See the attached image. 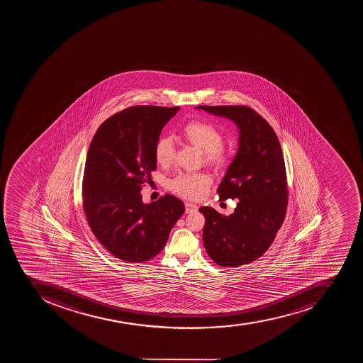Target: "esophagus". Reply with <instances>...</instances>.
Here are the masks:
<instances>
[{
	"label": "esophagus",
	"mask_w": 363,
	"mask_h": 363,
	"mask_svg": "<svg viewBox=\"0 0 363 363\" xmlns=\"http://www.w3.org/2000/svg\"><path fill=\"white\" fill-rule=\"evenodd\" d=\"M199 210V206L193 203L186 202L185 203V211L186 213H191V212H196Z\"/></svg>",
	"instance_id": "esophagus-1"
}]
</instances>
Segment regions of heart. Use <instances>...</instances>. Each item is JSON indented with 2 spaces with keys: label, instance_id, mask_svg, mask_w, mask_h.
<instances>
[{
  "label": "heart",
  "instance_id": "obj_1",
  "mask_svg": "<svg viewBox=\"0 0 363 363\" xmlns=\"http://www.w3.org/2000/svg\"><path fill=\"white\" fill-rule=\"evenodd\" d=\"M183 138L186 142L200 150L204 161L214 167H223L227 162V157L221 149L223 138L216 127L208 123L194 121L183 129ZM155 160L161 166L172 163L174 157L172 140L162 138L157 140L155 147ZM211 178L206 174H179L170 183V189L189 200H199L206 195Z\"/></svg>",
  "mask_w": 363,
  "mask_h": 363
}]
</instances>
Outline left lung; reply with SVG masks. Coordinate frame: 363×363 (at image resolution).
Listing matches in <instances>:
<instances>
[{
    "instance_id": "obj_1",
    "label": "left lung",
    "mask_w": 363,
    "mask_h": 363,
    "mask_svg": "<svg viewBox=\"0 0 363 363\" xmlns=\"http://www.w3.org/2000/svg\"><path fill=\"white\" fill-rule=\"evenodd\" d=\"M195 108L230 120L238 129L236 155L217 189L220 200H238L234 213L223 216L210 206L200 212L208 257L219 266L240 267L260 257L283 225L289 202L283 152L274 129L249 106Z\"/></svg>"
}]
</instances>
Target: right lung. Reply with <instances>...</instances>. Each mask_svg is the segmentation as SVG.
<instances>
[{
    "label": "right lung",
    "instance_id": "1",
    "mask_svg": "<svg viewBox=\"0 0 363 363\" xmlns=\"http://www.w3.org/2000/svg\"><path fill=\"white\" fill-rule=\"evenodd\" d=\"M179 106H136L99 127L89 145L83 179L89 228L110 253L126 262H144L166 245L184 203L167 194L144 203L142 186L157 169L155 147Z\"/></svg>",
    "mask_w": 363,
    "mask_h": 363
}]
</instances>
